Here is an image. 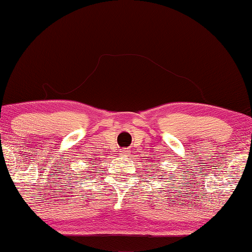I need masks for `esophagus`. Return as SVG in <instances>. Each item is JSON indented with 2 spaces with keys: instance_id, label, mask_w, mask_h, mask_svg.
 <instances>
[{
  "instance_id": "34e87169",
  "label": "esophagus",
  "mask_w": 252,
  "mask_h": 252,
  "mask_svg": "<svg viewBox=\"0 0 252 252\" xmlns=\"http://www.w3.org/2000/svg\"><path fill=\"white\" fill-rule=\"evenodd\" d=\"M123 155H124V156L127 155V153H126V152H123Z\"/></svg>"
}]
</instances>
